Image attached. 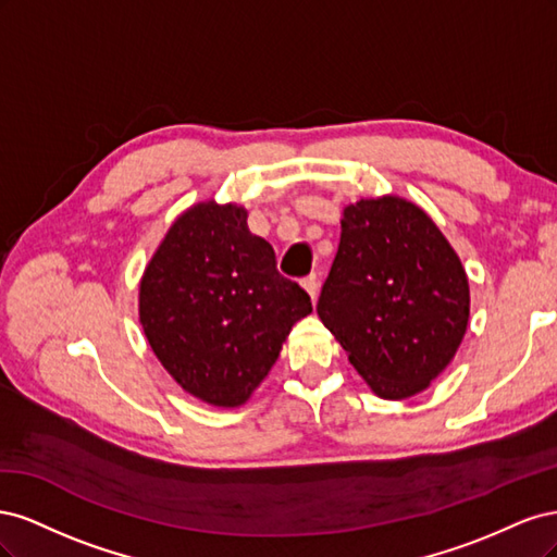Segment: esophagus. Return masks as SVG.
Instances as JSON below:
<instances>
[{"instance_id":"esophagus-1","label":"esophagus","mask_w":557,"mask_h":557,"mask_svg":"<svg viewBox=\"0 0 557 557\" xmlns=\"http://www.w3.org/2000/svg\"><path fill=\"white\" fill-rule=\"evenodd\" d=\"M301 285H305V290L309 293V297H311V299H315V297H318V288H320V281H318V276H315V274L307 276L305 281H301Z\"/></svg>"}]
</instances>
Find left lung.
Listing matches in <instances>:
<instances>
[{"label": "left lung", "mask_w": 557, "mask_h": 557, "mask_svg": "<svg viewBox=\"0 0 557 557\" xmlns=\"http://www.w3.org/2000/svg\"><path fill=\"white\" fill-rule=\"evenodd\" d=\"M315 311L367 385L404 399L453 360L469 320V283L423 209L391 195L360 199L344 209Z\"/></svg>", "instance_id": "8db88e82"}]
</instances>
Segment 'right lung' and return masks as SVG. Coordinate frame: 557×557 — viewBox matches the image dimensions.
I'll list each match as a JSON object with an SVG mask.
<instances>
[{
	"label": "right lung",
	"mask_w": 557,
	"mask_h": 557,
	"mask_svg": "<svg viewBox=\"0 0 557 557\" xmlns=\"http://www.w3.org/2000/svg\"><path fill=\"white\" fill-rule=\"evenodd\" d=\"M311 297L276 269L242 207L185 211L146 267L139 320L176 383L213 407H239L269 374Z\"/></svg>",
	"instance_id": "right-lung-1"
}]
</instances>
